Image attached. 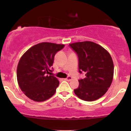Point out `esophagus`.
<instances>
[{
    "mask_svg": "<svg viewBox=\"0 0 131 131\" xmlns=\"http://www.w3.org/2000/svg\"><path fill=\"white\" fill-rule=\"evenodd\" d=\"M64 80L65 81H71V80H72V78L71 77H70V76H69V77H68V78H64Z\"/></svg>",
    "mask_w": 131,
    "mask_h": 131,
    "instance_id": "1",
    "label": "esophagus"
}]
</instances>
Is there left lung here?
<instances>
[{
	"instance_id": "8db88e82",
	"label": "left lung",
	"mask_w": 131,
	"mask_h": 131,
	"mask_svg": "<svg viewBox=\"0 0 131 131\" xmlns=\"http://www.w3.org/2000/svg\"><path fill=\"white\" fill-rule=\"evenodd\" d=\"M78 54L79 71L85 73L84 79L79 80L74 94L85 101L100 99L110 87L114 73V64L110 54L103 47L91 41L70 43Z\"/></svg>"
}]
</instances>
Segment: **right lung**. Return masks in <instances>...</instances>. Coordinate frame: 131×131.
Here are the masks:
<instances>
[{
    "label": "right lung",
    "mask_w": 131,
    "mask_h": 131,
    "mask_svg": "<svg viewBox=\"0 0 131 131\" xmlns=\"http://www.w3.org/2000/svg\"><path fill=\"white\" fill-rule=\"evenodd\" d=\"M64 44L41 42L31 47L18 64L16 76L21 90L35 102H43L55 94L59 81L50 76L54 57Z\"/></svg>",
    "instance_id": "right-lung-1"
}]
</instances>
